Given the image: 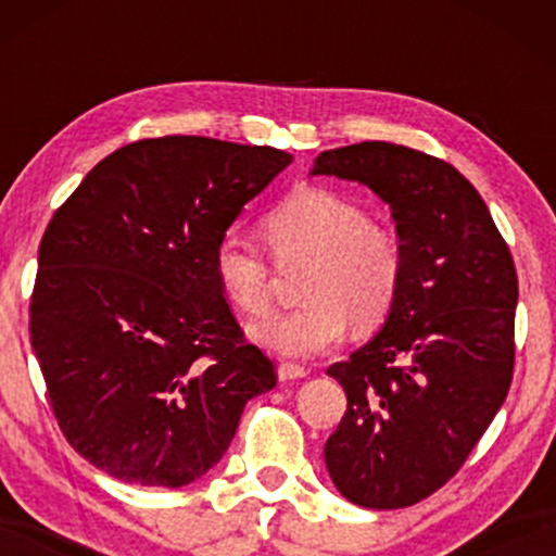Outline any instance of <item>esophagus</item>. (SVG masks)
<instances>
[{"label":"esophagus","instance_id":"obj_1","mask_svg":"<svg viewBox=\"0 0 556 556\" xmlns=\"http://www.w3.org/2000/svg\"><path fill=\"white\" fill-rule=\"evenodd\" d=\"M277 376H279V381H292V379H305L308 371H305L303 366H298V363H279Z\"/></svg>","mask_w":556,"mask_h":556}]
</instances>
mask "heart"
<instances>
[{"label":"heart","mask_w":556,"mask_h":556,"mask_svg":"<svg viewBox=\"0 0 556 556\" xmlns=\"http://www.w3.org/2000/svg\"><path fill=\"white\" fill-rule=\"evenodd\" d=\"M264 238L279 266L308 261L303 305L253 324V337L279 355L311 358L342 340L348 324L368 331L392 311L402 282V253L384 227L371 225L355 201L324 188L285 198L264 219ZM214 274L225 295L258 316L271 303V266L253 242L225 235Z\"/></svg>","instance_id":"b5f03b06"}]
</instances>
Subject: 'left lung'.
<instances>
[{
  "instance_id": "1",
  "label": "left lung",
  "mask_w": 556,
  "mask_h": 556,
  "mask_svg": "<svg viewBox=\"0 0 556 556\" xmlns=\"http://www.w3.org/2000/svg\"><path fill=\"white\" fill-rule=\"evenodd\" d=\"M311 175L371 188L402 253L384 327L327 368L348 410L324 460L344 500L410 507L460 470L507 397L518 274L483 198L442 159L363 140L318 154Z\"/></svg>"
}]
</instances>
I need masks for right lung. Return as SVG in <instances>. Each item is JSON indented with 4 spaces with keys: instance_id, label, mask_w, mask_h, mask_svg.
<instances>
[{
    "instance_id": "1",
    "label": "right lung",
    "mask_w": 556,
    "mask_h": 556,
    "mask_svg": "<svg viewBox=\"0 0 556 556\" xmlns=\"http://www.w3.org/2000/svg\"><path fill=\"white\" fill-rule=\"evenodd\" d=\"M292 156L201 136L127 143L56 208L30 344L56 424L125 483L180 489L214 468L242 407L277 384L214 274L216 242Z\"/></svg>"
}]
</instances>
